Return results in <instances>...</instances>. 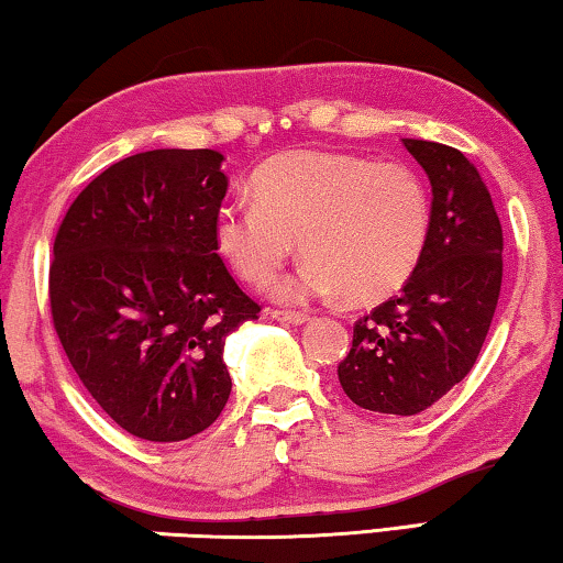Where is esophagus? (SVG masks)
I'll use <instances>...</instances> for the list:
<instances>
[{
	"instance_id": "1",
	"label": "esophagus",
	"mask_w": 563,
	"mask_h": 563,
	"mask_svg": "<svg viewBox=\"0 0 563 563\" xmlns=\"http://www.w3.org/2000/svg\"><path fill=\"white\" fill-rule=\"evenodd\" d=\"M268 314H272L274 320L289 322V324H305L309 320L307 312H287V309H272V312H268Z\"/></svg>"
}]
</instances>
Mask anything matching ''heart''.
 I'll return each instance as SVG.
<instances>
[{
    "label": "heart",
    "instance_id": "b5f03b06",
    "mask_svg": "<svg viewBox=\"0 0 563 563\" xmlns=\"http://www.w3.org/2000/svg\"><path fill=\"white\" fill-rule=\"evenodd\" d=\"M256 198L221 206L216 241L241 279L274 282L289 256H309L276 287L284 301L345 291L353 301L394 295L419 266L431 225L417 169L345 152H289L254 175Z\"/></svg>",
    "mask_w": 563,
    "mask_h": 563
}]
</instances>
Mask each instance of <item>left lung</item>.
<instances>
[{
	"instance_id": "obj_1",
	"label": "left lung",
	"mask_w": 563,
	"mask_h": 563,
	"mask_svg": "<svg viewBox=\"0 0 563 563\" xmlns=\"http://www.w3.org/2000/svg\"><path fill=\"white\" fill-rule=\"evenodd\" d=\"M431 183L427 249L409 282L355 322L338 365L361 409L413 417L467 376L503 282V228L477 167L454 146L404 140Z\"/></svg>"
}]
</instances>
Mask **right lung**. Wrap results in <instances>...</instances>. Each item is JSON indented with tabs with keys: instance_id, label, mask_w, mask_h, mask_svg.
<instances>
[{
	"instance_id": "add662e5",
	"label": "right lung",
	"mask_w": 563,
	"mask_h": 563,
	"mask_svg": "<svg viewBox=\"0 0 563 563\" xmlns=\"http://www.w3.org/2000/svg\"><path fill=\"white\" fill-rule=\"evenodd\" d=\"M221 165L216 150L132 154L88 183L55 235L60 345L96 404L146 442L221 417L225 338L262 312L218 256Z\"/></svg>"
}]
</instances>
